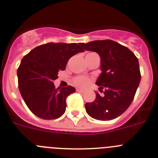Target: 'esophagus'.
I'll use <instances>...</instances> for the list:
<instances>
[{"mask_svg":"<svg viewBox=\"0 0 158 158\" xmlns=\"http://www.w3.org/2000/svg\"><path fill=\"white\" fill-rule=\"evenodd\" d=\"M76 91L78 92V93H84L85 92L84 89H76Z\"/></svg>","mask_w":158,"mask_h":158,"instance_id":"34e87169","label":"esophagus"}]
</instances>
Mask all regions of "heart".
Here are the masks:
<instances>
[{
	"label": "heart",
	"instance_id": "b5f03b06",
	"mask_svg": "<svg viewBox=\"0 0 158 158\" xmlns=\"http://www.w3.org/2000/svg\"><path fill=\"white\" fill-rule=\"evenodd\" d=\"M94 53H90L88 54H92ZM90 82V80L85 76H77L73 79V83L74 85L79 86V87H86Z\"/></svg>",
	"mask_w": 158,
	"mask_h": 158
}]
</instances>
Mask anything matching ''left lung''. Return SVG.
Here are the masks:
<instances>
[{
    "mask_svg": "<svg viewBox=\"0 0 158 158\" xmlns=\"http://www.w3.org/2000/svg\"><path fill=\"white\" fill-rule=\"evenodd\" d=\"M84 49L98 53L102 73L95 84L104 95L96 93L85 108L89 116L101 121L118 117L131 104L141 79L139 61L131 51L113 40H96L81 43Z\"/></svg>",
    "mask_w": 158,
    "mask_h": 158,
    "instance_id": "obj_1",
    "label": "left lung"
}]
</instances>
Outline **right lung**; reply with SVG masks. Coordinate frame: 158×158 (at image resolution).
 Instances as JSON below:
<instances>
[{"label": "right lung", "mask_w": 158, "mask_h": 158, "mask_svg": "<svg viewBox=\"0 0 158 158\" xmlns=\"http://www.w3.org/2000/svg\"><path fill=\"white\" fill-rule=\"evenodd\" d=\"M77 43L44 44L30 51L17 71L19 88L30 110L43 119H56L63 115L66 98L75 93L72 86L55 89L59 70L65 69L69 60L84 52Z\"/></svg>", "instance_id": "1"}]
</instances>
